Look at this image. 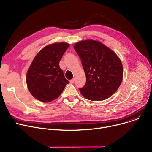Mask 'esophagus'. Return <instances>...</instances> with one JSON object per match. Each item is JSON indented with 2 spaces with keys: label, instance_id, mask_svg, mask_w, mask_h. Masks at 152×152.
<instances>
[{
  "label": "esophagus",
  "instance_id": "1",
  "mask_svg": "<svg viewBox=\"0 0 152 152\" xmlns=\"http://www.w3.org/2000/svg\"><path fill=\"white\" fill-rule=\"evenodd\" d=\"M69 82H70L71 83H73L75 82V78L72 79H71V80H69Z\"/></svg>",
  "mask_w": 152,
  "mask_h": 152
}]
</instances>
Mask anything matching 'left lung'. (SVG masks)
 I'll use <instances>...</instances> for the list:
<instances>
[{
  "label": "left lung",
  "instance_id": "8db88e82",
  "mask_svg": "<svg viewBox=\"0 0 152 152\" xmlns=\"http://www.w3.org/2000/svg\"><path fill=\"white\" fill-rule=\"evenodd\" d=\"M74 49L86 76V84L79 89L81 94L92 101L111 97L123 80V65L117 55L102 43L91 39L76 43Z\"/></svg>",
  "mask_w": 152,
  "mask_h": 152
}]
</instances>
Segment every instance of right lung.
Returning a JSON list of instances; mask_svg holds the SVG:
<instances>
[{"mask_svg": "<svg viewBox=\"0 0 152 152\" xmlns=\"http://www.w3.org/2000/svg\"><path fill=\"white\" fill-rule=\"evenodd\" d=\"M66 42L48 45L40 50L26 74V83L31 95L42 102L57 99L67 84L59 62L69 47Z\"/></svg>", "mask_w": 152, "mask_h": 152, "instance_id": "obj_1", "label": "right lung"}]
</instances>
